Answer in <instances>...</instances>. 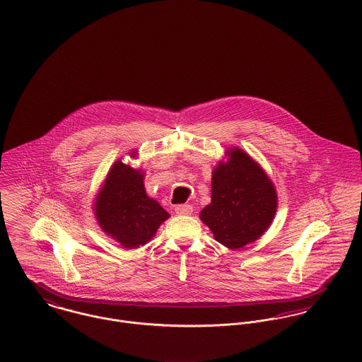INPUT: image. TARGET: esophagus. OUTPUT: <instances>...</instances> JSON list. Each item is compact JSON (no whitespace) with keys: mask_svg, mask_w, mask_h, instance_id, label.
I'll return each mask as SVG.
<instances>
[{"mask_svg":"<svg viewBox=\"0 0 362 362\" xmlns=\"http://www.w3.org/2000/svg\"><path fill=\"white\" fill-rule=\"evenodd\" d=\"M194 211V209L191 205H180V206L175 207V213L178 216H191Z\"/></svg>","mask_w":362,"mask_h":362,"instance_id":"obj_1","label":"esophagus"}]
</instances>
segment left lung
Wrapping results in <instances>:
<instances>
[{"label": "left lung", "instance_id": "1", "mask_svg": "<svg viewBox=\"0 0 362 362\" xmlns=\"http://www.w3.org/2000/svg\"><path fill=\"white\" fill-rule=\"evenodd\" d=\"M276 210V188L260 164L237 146L227 149L211 171V201L199 214L214 240L230 250L255 243Z\"/></svg>", "mask_w": 362, "mask_h": 362}]
</instances>
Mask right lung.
Here are the masks:
<instances>
[{
  "label": "right lung",
  "instance_id": "obj_1",
  "mask_svg": "<svg viewBox=\"0 0 362 362\" xmlns=\"http://www.w3.org/2000/svg\"><path fill=\"white\" fill-rule=\"evenodd\" d=\"M136 157V151L131 152ZM145 173L117 160L108 170L93 204L95 217L104 234L127 250L144 247L170 217L146 194Z\"/></svg>",
  "mask_w": 362,
  "mask_h": 362
}]
</instances>
